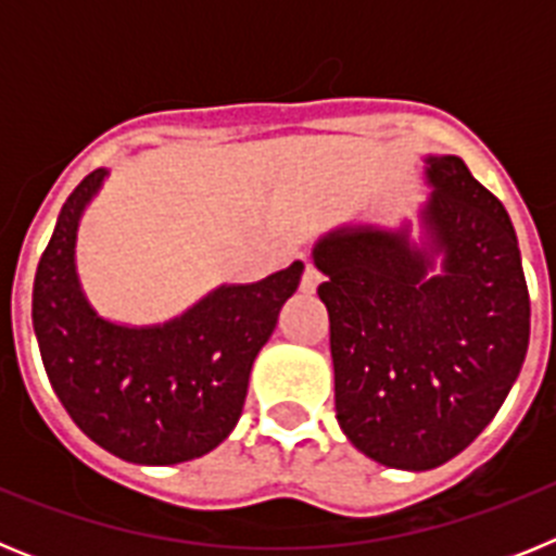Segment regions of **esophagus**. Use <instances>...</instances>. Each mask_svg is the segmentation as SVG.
<instances>
[{
	"label": "esophagus",
	"mask_w": 556,
	"mask_h": 556,
	"mask_svg": "<svg viewBox=\"0 0 556 556\" xmlns=\"http://www.w3.org/2000/svg\"><path fill=\"white\" fill-rule=\"evenodd\" d=\"M320 281H323L320 269L312 267V264H306V269H303V278H301V289H303V292L312 294L314 289L320 287Z\"/></svg>",
	"instance_id": "1"
}]
</instances>
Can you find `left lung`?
I'll list each match as a JSON object with an SVG mask.
<instances>
[{"label": "left lung", "instance_id": "left-lung-1", "mask_svg": "<svg viewBox=\"0 0 556 556\" xmlns=\"http://www.w3.org/2000/svg\"><path fill=\"white\" fill-rule=\"evenodd\" d=\"M412 223L317 239L339 429L378 465L431 470L468 448L513 390L529 292L507 208L456 155H426Z\"/></svg>", "mask_w": 556, "mask_h": 556}]
</instances>
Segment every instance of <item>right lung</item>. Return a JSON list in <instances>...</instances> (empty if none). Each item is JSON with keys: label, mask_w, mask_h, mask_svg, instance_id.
Wrapping results in <instances>:
<instances>
[{"label": "right lung", "mask_w": 556, "mask_h": 556, "mask_svg": "<svg viewBox=\"0 0 556 556\" xmlns=\"http://www.w3.org/2000/svg\"><path fill=\"white\" fill-rule=\"evenodd\" d=\"M108 169L58 214L33 283V328L49 384L100 448L132 465H178L217 448L242 417L253 362L273 337L303 262L255 283H223L155 326L102 317L77 275V228Z\"/></svg>", "instance_id": "add662e5"}]
</instances>
